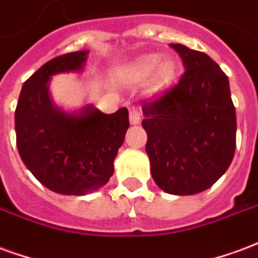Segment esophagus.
<instances>
[{
	"label": "esophagus",
	"mask_w": 258,
	"mask_h": 258,
	"mask_svg": "<svg viewBox=\"0 0 258 258\" xmlns=\"http://www.w3.org/2000/svg\"><path fill=\"white\" fill-rule=\"evenodd\" d=\"M129 119H131L132 125L139 123L140 119H142V111L139 110V108H135V107L131 108V111H129Z\"/></svg>",
	"instance_id": "obj_1"
}]
</instances>
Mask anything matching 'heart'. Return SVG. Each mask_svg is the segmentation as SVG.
Segmentation results:
<instances>
[{"mask_svg":"<svg viewBox=\"0 0 258 258\" xmlns=\"http://www.w3.org/2000/svg\"><path fill=\"white\" fill-rule=\"evenodd\" d=\"M158 64H159L158 56L150 54V56H146V57L140 59L137 67H139V70L142 71L143 74H151V73H154L157 70ZM165 70H166V66H162V71H165Z\"/></svg>","mask_w":258,"mask_h":258,"instance_id":"obj_1","label":"heart"}]
</instances>
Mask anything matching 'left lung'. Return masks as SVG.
Wrapping results in <instances>:
<instances>
[{"mask_svg":"<svg viewBox=\"0 0 258 258\" xmlns=\"http://www.w3.org/2000/svg\"><path fill=\"white\" fill-rule=\"evenodd\" d=\"M170 46L185 71L159 97L143 101L146 151L159 188L194 195L212 187L232 162L236 115L228 77L219 64L204 52Z\"/></svg>","mask_w":258,"mask_h":258,"instance_id":"left-lung-1","label":"left lung"}]
</instances>
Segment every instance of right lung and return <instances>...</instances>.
Here are the masks:
<instances>
[{
    "label": "right lung",
    "instance_id": "add662e5",
    "mask_svg": "<svg viewBox=\"0 0 258 258\" xmlns=\"http://www.w3.org/2000/svg\"><path fill=\"white\" fill-rule=\"evenodd\" d=\"M86 54L78 50L45 63L23 84L15 111L20 158L39 183L61 195H85L104 185L129 127L125 107L114 114L93 106L66 114L52 104L50 77L81 70Z\"/></svg>",
    "mask_w": 258,
    "mask_h": 258
}]
</instances>
